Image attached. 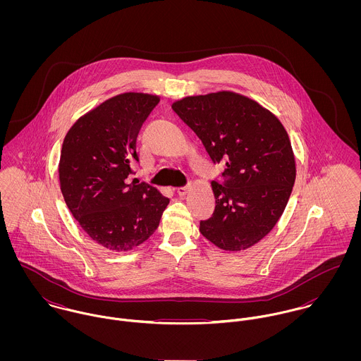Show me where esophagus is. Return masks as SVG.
<instances>
[{"label": "esophagus", "mask_w": 361, "mask_h": 361, "mask_svg": "<svg viewBox=\"0 0 361 361\" xmlns=\"http://www.w3.org/2000/svg\"><path fill=\"white\" fill-rule=\"evenodd\" d=\"M188 190H189V186H182V188H178V189H176V193H178L179 196H185V195L188 193Z\"/></svg>", "instance_id": "esophagus-1"}]
</instances>
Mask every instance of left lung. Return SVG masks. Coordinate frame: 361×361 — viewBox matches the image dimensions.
I'll use <instances>...</instances> for the list:
<instances>
[{
  "label": "left lung",
  "mask_w": 361,
  "mask_h": 361,
  "mask_svg": "<svg viewBox=\"0 0 361 361\" xmlns=\"http://www.w3.org/2000/svg\"><path fill=\"white\" fill-rule=\"evenodd\" d=\"M172 109L212 162L225 164L224 183H211L215 209L200 221L202 235L226 252L252 247L276 225L295 185L288 132L271 111L233 92L185 97Z\"/></svg>",
  "instance_id": "obj_1"
}]
</instances>
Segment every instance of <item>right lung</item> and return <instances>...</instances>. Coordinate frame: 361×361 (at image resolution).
Segmentation results:
<instances>
[{
	"mask_svg": "<svg viewBox=\"0 0 361 361\" xmlns=\"http://www.w3.org/2000/svg\"><path fill=\"white\" fill-rule=\"evenodd\" d=\"M159 97L123 93L80 116L68 130L59 158L65 203L82 229L99 245L128 252L159 225L169 199L155 188L128 183L139 162L136 140Z\"/></svg>",
	"mask_w": 361,
	"mask_h": 361,
	"instance_id": "1",
	"label": "right lung"
}]
</instances>
